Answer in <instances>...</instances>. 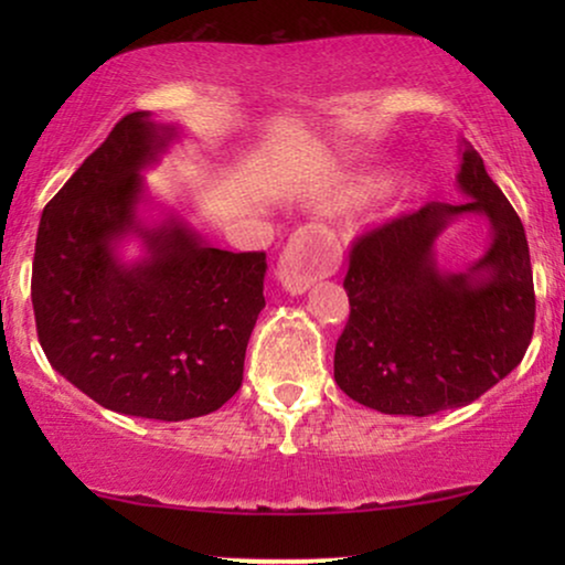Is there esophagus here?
<instances>
[{"instance_id": "obj_1", "label": "esophagus", "mask_w": 565, "mask_h": 565, "mask_svg": "<svg viewBox=\"0 0 565 565\" xmlns=\"http://www.w3.org/2000/svg\"><path fill=\"white\" fill-rule=\"evenodd\" d=\"M337 269V249L327 234L316 228H300L290 236L277 262V280L290 296H303L313 280L329 277Z\"/></svg>"}]
</instances>
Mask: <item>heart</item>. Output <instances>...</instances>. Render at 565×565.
I'll return each mask as SVG.
<instances>
[{
  "mask_svg": "<svg viewBox=\"0 0 565 565\" xmlns=\"http://www.w3.org/2000/svg\"><path fill=\"white\" fill-rule=\"evenodd\" d=\"M381 188H383L381 177H360V180L347 182V184H342V188L321 192V195L313 200V207L321 213L342 211V207L358 205V203H362V200H367L370 195H375Z\"/></svg>",
  "mask_w": 565,
  "mask_h": 565,
  "instance_id": "obj_1",
  "label": "heart"
}]
</instances>
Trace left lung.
<instances>
[{"label": "left lung", "mask_w": 565, "mask_h": 565, "mask_svg": "<svg viewBox=\"0 0 565 565\" xmlns=\"http://www.w3.org/2000/svg\"><path fill=\"white\" fill-rule=\"evenodd\" d=\"M462 203H427L354 238L344 290L350 321L337 342L334 381L381 414L429 416L468 406L520 365L535 329L530 246L504 192L468 141L460 143ZM483 214L492 242L450 274L434 244L460 214Z\"/></svg>", "instance_id": "obj_1"}]
</instances>
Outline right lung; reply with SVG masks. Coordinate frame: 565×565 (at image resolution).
Returning <instances> with one entry per match:
<instances>
[{"label":"right lung","mask_w":565,"mask_h":565,"mask_svg":"<svg viewBox=\"0 0 565 565\" xmlns=\"http://www.w3.org/2000/svg\"><path fill=\"white\" fill-rule=\"evenodd\" d=\"M180 128L130 113L43 207L33 259L38 339L51 367L110 412L182 422L244 381L265 308V252L205 244L174 215L146 223L143 169ZM138 237L145 257L119 244Z\"/></svg>","instance_id":"add662e5"}]
</instances>
